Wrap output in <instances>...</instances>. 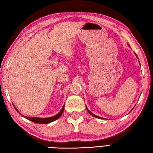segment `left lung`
I'll return each instance as SVG.
<instances>
[{"label":"left lung","instance_id":"left-lung-1","mask_svg":"<svg viewBox=\"0 0 153 153\" xmlns=\"http://www.w3.org/2000/svg\"><path fill=\"white\" fill-rule=\"evenodd\" d=\"M134 53H135V54H136V53L134 52ZM136 56H137V55H136ZM137 58H138V56H137ZM86 109H87V111L88 112H89V113L91 114V115H92V116H94V117H97V118H100V119H104V118H103V117H99V116H96V115H95V114H93V113H91V112L89 110V109H88V108H87V107H86Z\"/></svg>","mask_w":153,"mask_h":153}]
</instances>
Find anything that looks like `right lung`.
Returning a JSON list of instances; mask_svg holds the SVG:
<instances>
[{
    "label": "right lung",
    "instance_id": "add662e5",
    "mask_svg": "<svg viewBox=\"0 0 153 153\" xmlns=\"http://www.w3.org/2000/svg\"><path fill=\"white\" fill-rule=\"evenodd\" d=\"M14 106V105H13ZM15 109H16V111H17L19 114L20 115H21L19 111L17 110V109L15 108V107L14 106ZM64 105L63 106L62 109H61V111L59 112V113L58 114H56V116H53V117H45V118H40V117H26V116H23V115H21L23 117H25L26 119H27L29 120H30V121L33 122H35V123H37V124H48V123H50L52 122H53L55 121V120H58L59 117H60L62 114L63 113V111H64Z\"/></svg>",
    "mask_w": 153,
    "mask_h": 153
}]
</instances>
